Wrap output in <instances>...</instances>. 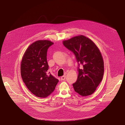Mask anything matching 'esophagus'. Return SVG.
Returning <instances> with one entry per match:
<instances>
[{"label":"esophagus","mask_w":125,"mask_h":125,"mask_svg":"<svg viewBox=\"0 0 125 125\" xmlns=\"http://www.w3.org/2000/svg\"><path fill=\"white\" fill-rule=\"evenodd\" d=\"M65 78H66L65 75H63V76H62L61 78V80H62V81H64V80H65Z\"/></svg>","instance_id":"1"}]
</instances>
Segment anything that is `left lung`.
I'll return each mask as SVG.
<instances>
[{
	"label": "left lung",
	"instance_id": "1",
	"mask_svg": "<svg viewBox=\"0 0 125 125\" xmlns=\"http://www.w3.org/2000/svg\"><path fill=\"white\" fill-rule=\"evenodd\" d=\"M64 46L72 52L78 63V76L73 84L74 91L85 96L95 91L104 75V61L100 51L94 43L80 35L63 41ZM80 65L83 67L79 68Z\"/></svg>",
	"mask_w": 125,
	"mask_h": 125
}]
</instances>
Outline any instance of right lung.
Returning a JSON list of instances; mask_svg holds the SVG:
<instances>
[{"label":"right lung","mask_w":125,"mask_h":125,"mask_svg":"<svg viewBox=\"0 0 125 125\" xmlns=\"http://www.w3.org/2000/svg\"><path fill=\"white\" fill-rule=\"evenodd\" d=\"M53 44L38 40L27 48L21 63V75L26 87L37 97H46L55 90L59 80L48 73V48Z\"/></svg>","instance_id":"right-lung-1"}]
</instances>
